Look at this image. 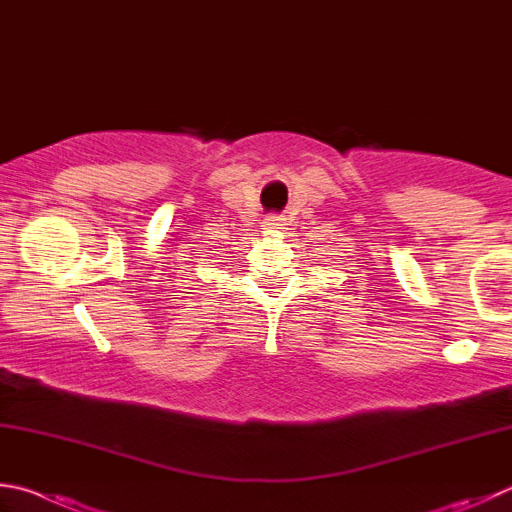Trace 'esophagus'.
<instances>
[{"instance_id":"34e87169","label":"esophagus","mask_w":512,"mask_h":512,"mask_svg":"<svg viewBox=\"0 0 512 512\" xmlns=\"http://www.w3.org/2000/svg\"><path fill=\"white\" fill-rule=\"evenodd\" d=\"M264 226H266L268 230H282V228L286 226V219H284L282 215H268V217L264 219Z\"/></svg>"}]
</instances>
